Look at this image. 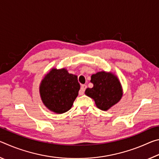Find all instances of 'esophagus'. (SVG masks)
<instances>
[{"instance_id":"obj_1","label":"esophagus","mask_w":159,"mask_h":159,"mask_svg":"<svg viewBox=\"0 0 159 159\" xmlns=\"http://www.w3.org/2000/svg\"><path fill=\"white\" fill-rule=\"evenodd\" d=\"M86 88H87V85H81V87H80V90L79 91V95H83L84 94V92Z\"/></svg>"}]
</instances>
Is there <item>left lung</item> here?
<instances>
[{
    "mask_svg": "<svg viewBox=\"0 0 159 159\" xmlns=\"http://www.w3.org/2000/svg\"><path fill=\"white\" fill-rule=\"evenodd\" d=\"M92 88H87L85 94L94 99L98 109L107 111L121 99L123 88L116 75L111 71H99L91 76Z\"/></svg>",
    "mask_w": 159,
    "mask_h": 159,
    "instance_id": "8db88e82",
    "label": "left lung"
}]
</instances>
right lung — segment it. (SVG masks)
Wrapping results in <instances>:
<instances>
[{"label":"right lung","instance_id":"right-lung-1","mask_svg":"<svg viewBox=\"0 0 159 159\" xmlns=\"http://www.w3.org/2000/svg\"><path fill=\"white\" fill-rule=\"evenodd\" d=\"M80 87L76 75L69 74L65 68H52L41 80L39 93L45 107L61 114L71 108Z\"/></svg>","mask_w":159,"mask_h":159}]
</instances>
